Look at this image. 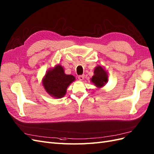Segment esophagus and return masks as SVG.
<instances>
[{"mask_svg": "<svg viewBox=\"0 0 154 154\" xmlns=\"http://www.w3.org/2000/svg\"><path fill=\"white\" fill-rule=\"evenodd\" d=\"M84 78H85L84 75H79L78 77V79L79 81H82L83 79H84Z\"/></svg>", "mask_w": 154, "mask_h": 154, "instance_id": "1", "label": "esophagus"}]
</instances>
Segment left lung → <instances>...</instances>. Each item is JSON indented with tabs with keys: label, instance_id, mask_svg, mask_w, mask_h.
Here are the masks:
<instances>
[{
	"label": "left lung",
	"instance_id": "1",
	"mask_svg": "<svg viewBox=\"0 0 154 154\" xmlns=\"http://www.w3.org/2000/svg\"><path fill=\"white\" fill-rule=\"evenodd\" d=\"M91 81L97 88L104 86L108 82L106 72L101 66H97L94 69V75L91 79Z\"/></svg>",
	"mask_w": 154,
	"mask_h": 154
}]
</instances>
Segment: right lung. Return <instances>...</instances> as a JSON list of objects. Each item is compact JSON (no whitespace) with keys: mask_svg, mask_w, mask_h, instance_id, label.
Returning a JSON list of instances; mask_svg holds the SVG:
<instances>
[{"mask_svg":"<svg viewBox=\"0 0 154 154\" xmlns=\"http://www.w3.org/2000/svg\"><path fill=\"white\" fill-rule=\"evenodd\" d=\"M75 80L74 76L65 74L63 66L59 64L48 69L42 79V85L48 94L60 99L65 95L68 86Z\"/></svg>","mask_w":154,"mask_h":154,"instance_id":"obj_1","label":"right lung"}]
</instances>
